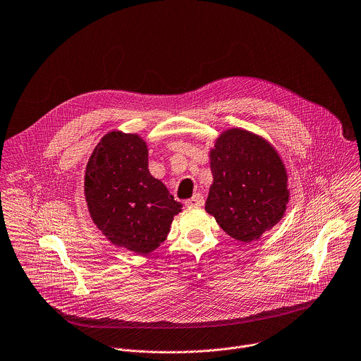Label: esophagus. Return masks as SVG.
<instances>
[{
	"label": "esophagus",
	"instance_id": "34e87169",
	"mask_svg": "<svg viewBox=\"0 0 361 361\" xmlns=\"http://www.w3.org/2000/svg\"><path fill=\"white\" fill-rule=\"evenodd\" d=\"M187 207H202L204 205V197L201 194L192 195L190 200L185 201Z\"/></svg>",
	"mask_w": 361,
	"mask_h": 361
}]
</instances>
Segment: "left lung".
<instances>
[{
  "mask_svg": "<svg viewBox=\"0 0 361 361\" xmlns=\"http://www.w3.org/2000/svg\"><path fill=\"white\" fill-rule=\"evenodd\" d=\"M209 159L214 181L205 211L231 238L249 243L281 221L290 200L288 176L266 139L228 129L215 140Z\"/></svg>",
  "mask_w": 361,
  "mask_h": 361,
  "instance_id": "8db88e82",
  "label": "left lung"
}]
</instances>
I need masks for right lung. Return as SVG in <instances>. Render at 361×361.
<instances>
[{"mask_svg": "<svg viewBox=\"0 0 361 361\" xmlns=\"http://www.w3.org/2000/svg\"><path fill=\"white\" fill-rule=\"evenodd\" d=\"M147 145L136 133L108 132L85 167L84 195L91 219L105 238L136 255L167 238L181 204L149 171Z\"/></svg>", "mask_w": 361, "mask_h": 361, "instance_id": "1", "label": "right lung"}]
</instances>
